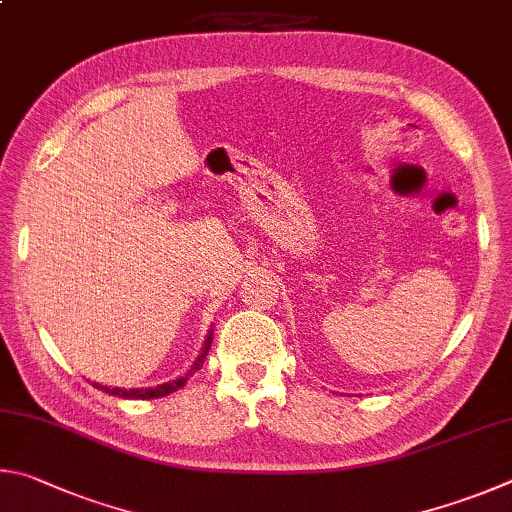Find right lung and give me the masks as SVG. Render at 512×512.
I'll return each mask as SVG.
<instances>
[{"instance_id":"obj_1","label":"right lung","mask_w":512,"mask_h":512,"mask_svg":"<svg viewBox=\"0 0 512 512\" xmlns=\"http://www.w3.org/2000/svg\"><path fill=\"white\" fill-rule=\"evenodd\" d=\"M211 342H213V328L209 330V335H206V339H204V346H202V351H200V355H197V360L193 362L191 369H188L184 375H179V378L170 380V382L157 384V387H146V389H121V387H105V384H98V382H94V387H96V389H101V391H105V393H110V396H116V398H128V400H150V398H164V396H168V393H173V391H177V389H182L184 384L188 382V378H191V375H193L195 371H200V366H202V364H204V360H206V353L211 351Z\"/></svg>"}]
</instances>
